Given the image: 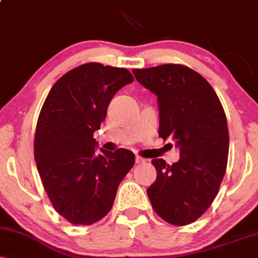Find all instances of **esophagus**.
<instances>
[{"mask_svg":"<svg viewBox=\"0 0 258 258\" xmlns=\"http://www.w3.org/2000/svg\"><path fill=\"white\" fill-rule=\"evenodd\" d=\"M147 160L146 159H143V158H141V156H136V162H137V164H144V162H146Z\"/></svg>","mask_w":258,"mask_h":258,"instance_id":"34e87169","label":"esophagus"}]
</instances>
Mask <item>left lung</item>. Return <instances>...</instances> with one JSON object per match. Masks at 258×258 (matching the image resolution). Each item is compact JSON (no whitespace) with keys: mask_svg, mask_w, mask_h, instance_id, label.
<instances>
[{"mask_svg":"<svg viewBox=\"0 0 258 258\" xmlns=\"http://www.w3.org/2000/svg\"><path fill=\"white\" fill-rule=\"evenodd\" d=\"M135 78L158 97L159 136L171 137L179 160L170 166L153 159L156 179L147 189L154 211L185 226L209 209L227 168L229 133L217 94L200 74L184 65L135 69Z\"/></svg>","mask_w":258,"mask_h":258,"instance_id":"8db88e82","label":"left lung"}]
</instances>
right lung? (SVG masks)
<instances>
[{
	"mask_svg": "<svg viewBox=\"0 0 258 258\" xmlns=\"http://www.w3.org/2000/svg\"><path fill=\"white\" fill-rule=\"evenodd\" d=\"M133 82L123 68L82 64L55 82L44 100L35 133V160L44 190L59 215L90 226L110 211L135 154L106 152L93 138L120 88Z\"/></svg>",
	"mask_w": 258,
	"mask_h": 258,
	"instance_id": "1",
	"label": "right lung"
}]
</instances>
